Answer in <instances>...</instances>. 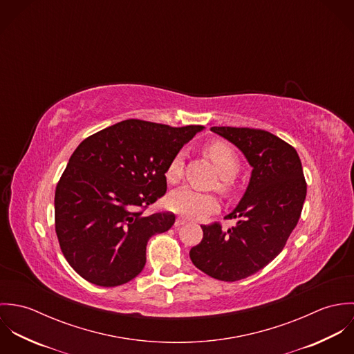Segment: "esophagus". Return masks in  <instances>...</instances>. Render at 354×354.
<instances>
[{
    "label": "esophagus",
    "instance_id": "esophagus-1",
    "mask_svg": "<svg viewBox=\"0 0 354 354\" xmlns=\"http://www.w3.org/2000/svg\"><path fill=\"white\" fill-rule=\"evenodd\" d=\"M184 223H187V221L184 219V218H181V216H178L177 219H176V222H174V226L176 227H180V226H183Z\"/></svg>",
    "mask_w": 354,
    "mask_h": 354
}]
</instances>
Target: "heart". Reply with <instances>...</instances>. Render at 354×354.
Here are the masks:
<instances>
[{"instance_id":"b5f03b06","label":"heart","mask_w":354,"mask_h":354,"mask_svg":"<svg viewBox=\"0 0 354 354\" xmlns=\"http://www.w3.org/2000/svg\"><path fill=\"white\" fill-rule=\"evenodd\" d=\"M204 153L212 160L219 176L222 177L221 189L226 191L229 188L230 180L236 177L240 169L239 158L233 149L222 142L215 140L204 147ZM184 170V152H177L170 160L166 169V178L169 183H178ZM167 205L177 214L188 219H199L208 212L214 211L218 205L216 199L212 195L203 194L188 187L173 191L167 198Z\"/></svg>"}]
</instances>
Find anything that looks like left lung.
Returning <instances> with one entry per match:
<instances>
[{
    "label": "left lung",
    "mask_w": 354,
    "mask_h": 354,
    "mask_svg": "<svg viewBox=\"0 0 354 354\" xmlns=\"http://www.w3.org/2000/svg\"><path fill=\"white\" fill-rule=\"evenodd\" d=\"M234 145L252 167L244 196L226 215L236 225L202 226L203 240L189 252L207 275L226 282L244 279L274 260L297 226L306 183L297 151L278 136L252 128L212 127Z\"/></svg>",
    "instance_id": "obj_1"
}]
</instances>
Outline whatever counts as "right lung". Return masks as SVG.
<instances>
[{
  "label": "right lung",
  "instance_id": "add662e5",
  "mask_svg": "<svg viewBox=\"0 0 354 354\" xmlns=\"http://www.w3.org/2000/svg\"><path fill=\"white\" fill-rule=\"evenodd\" d=\"M203 129L125 120L77 146L57 184L54 215L61 251L80 277L113 288L142 272L149 240L176 221L143 209L165 195L170 160Z\"/></svg>",
  "mask_w": 354,
  "mask_h": 354
}]
</instances>
